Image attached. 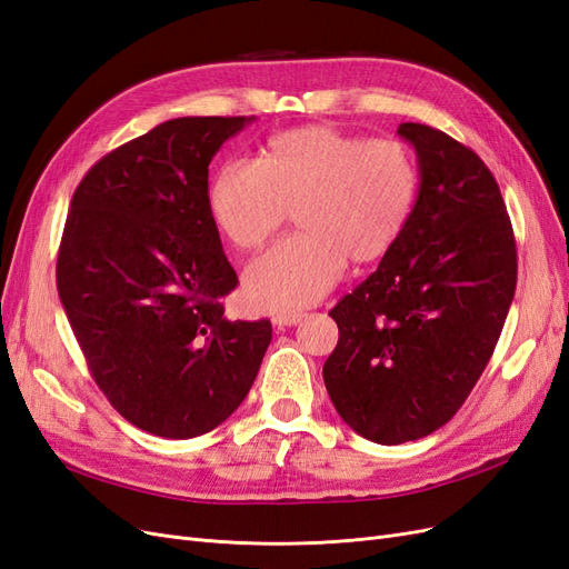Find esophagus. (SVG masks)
<instances>
[{
	"instance_id": "obj_1",
	"label": "esophagus",
	"mask_w": 569,
	"mask_h": 569,
	"mask_svg": "<svg viewBox=\"0 0 569 569\" xmlns=\"http://www.w3.org/2000/svg\"><path fill=\"white\" fill-rule=\"evenodd\" d=\"M303 318H306L303 311H284V313H274L272 316V325L280 327V330H282V327H295Z\"/></svg>"
}]
</instances>
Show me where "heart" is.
<instances>
[{
  "label": "heart",
  "mask_w": 569,
  "mask_h": 569,
  "mask_svg": "<svg viewBox=\"0 0 569 569\" xmlns=\"http://www.w3.org/2000/svg\"><path fill=\"white\" fill-rule=\"evenodd\" d=\"M418 170L401 142L360 140L330 126L278 132L261 159L222 163L209 211L239 249L263 247L295 206L299 228L244 272L247 301L287 311L320 301L356 263L382 258L401 237Z\"/></svg>",
  "instance_id": "heart-1"
}]
</instances>
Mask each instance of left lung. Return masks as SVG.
Instances as JSON below:
<instances>
[{
  "label": "left lung",
  "instance_id": "1",
  "mask_svg": "<svg viewBox=\"0 0 569 569\" xmlns=\"http://www.w3.org/2000/svg\"><path fill=\"white\" fill-rule=\"evenodd\" d=\"M420 187L396 244L330 316L327 393L353 432L403 443L449 422L485 372L518 284V251L491 170L441 130L401 123Z\"/></svg>",
  "mask_w": 569,
  "mask_h": 569
}]
</instances>
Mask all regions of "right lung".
Returning a JSON list of instances; mask_svg holds the SVG:
<instances>
[{"instance_id":"right-lung-1","label":"right lung","mask_w":569,"mask_h":569,"mask_svg":"<svg viewBox=\"0 0 569 569\" xmlns=\"http://www.w3.org/2000/svg\"><path fill=\"white\" fill-rule=\"evenodd\" d=\"M253 116H184L118 147L78 184L57 261L97 387L134 427L192 439L247 399L270 320H228L237 287L209 211V163Z\"/></svg>"}]
</instances>
